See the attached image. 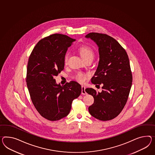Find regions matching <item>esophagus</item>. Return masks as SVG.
Instances as JSON below:
<instances>
[{
    "instance_id": "34e87169",
    "label": "esophagus",
    "mask_w": 155,
    "mask_h": 155,
    "mask_svg": "<svg viewBox=\"0 0 155 155\" xmlns=\"http://www.w3.org/2000/svg\"><path fill=\"white\" fill-rule=\"evenodd\" d=\"M81 94L83 95H86L87 93L85 91V87L84 86H81Z\"/></svg>"
}]
</instances>
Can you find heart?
Instances as JSON below:
<instances>
[{
    "label": "heart",
    "instance_id": "b5f03b06",
    "mask_svg": "<svg viewBox=\"0 0 155 155\" xmlns=\"http://www.w3.org/2000/svg\"><path fill=\"white\" fill-rule=\"evenodd\" d=\"M79 52L81 57L83 58L84 60H86L88 58H93L94 56V51L92 49V48L87 45H82L79 48ZM70 56L69 53H66L64 57V63H66L68 60V57ZM75 79L77 80L78 81L81 83L84 82L87 79V76L81 72H77L75 75Z\"/></svg>",
    "mask_w": 155,
    "mask_h": 155
}]
</instances>
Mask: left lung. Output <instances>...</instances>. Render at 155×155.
I'll return each instance as SVG.
<instances>
[{
	"label": "left lung",
	"instance_id": "1",
	"mask_svg": "<svg viewBox=\"0 0 155 155\" xmlns=\"http://www.w3.org/2000/svg\"><path fill=\"white\" fill-rule=\"evenodd\" d=\"M85 38L98 47L99 62L91 83L103 85L101 92L85 89L94 99L88 110L97 119L110 120L119 115L127 102L133 79L129 60L125 50L111 36L91 32Z\"/></svg>",
	"mask_w": 155,
	"mask_h": 155
}]
</instances>
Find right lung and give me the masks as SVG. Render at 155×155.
<instances>
[{"label":"right lung","mask_w":155,"mask_h":155,"mask_svg":"<svg viewBox=\"0 0 155 155\" xmlns=\"http://www.w3.org/2000/svg\"><path fill=\"white\" fill-rule=\"evenodd\" d=\"M75 40L63 34H53L40 40L29 57L26 83L32 102L40 115L50 121L67 116L73 100L81 92L76 81L61 85L54 79L64 70V57Z\"/></svg>","instance_id":"obj_1"}]
</instances>
